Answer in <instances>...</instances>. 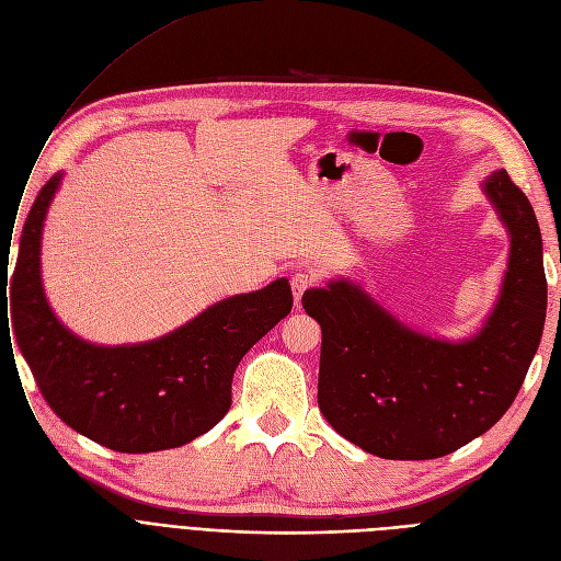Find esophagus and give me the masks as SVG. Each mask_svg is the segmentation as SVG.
Returning <instances> with one entry per match:
<instances>
[{
    "mask_svg": "<svg viewBox=\"0 0 561 561\" xmlns=\"http://www.w3.org/2000/svg\"><path fill=\"white\" fill-rule=\"evenodd\" d=\"M289 285H291V294H294V306H296V308H301L304 294H306L312 285H317V276H314L312 272H304V270H299V272H296V274L291 276Z\"/></svg>",
    "mask_w": 561,
    "mask_h": 561,
    "instance_id": "esophagus-1",
    "label": "esophagus"
}]
</instances>
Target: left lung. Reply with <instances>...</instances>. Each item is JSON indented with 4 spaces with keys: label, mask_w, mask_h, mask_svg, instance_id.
I'll return each instance as SVG.
<instances>
[{
    "label": "left lung",
    "mask_w": 561,
    "mask_h": 561,
    "mask_svg": "<svg viewBox=\"0 0 561 561\" xmlns=\"http://www.w3.org/2000/svg\"><path fill=\"white\" fill-rule=\"evenodd\" d=\"M480 187L507 228L510 255L499 299L473 335H425L348 278L301 299L321 325V414L382 459H435L484 435L514 403L539 348L548 285L535 210L505 170Z\"/></svg>",
    "instance_id": "8db88e82"
}]
</instances>
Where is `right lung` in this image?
Returning <instances> with one entry per match:
<instances>
[{
  "mask_svg": "<svg viewBox=\"0 0 561 561\" xmlns=\"http://www.w3.org/2000/svg\"><path fill=\"white\" fill-rule=\"evenodd\" d=\"M54 174L24 221L18 267L20 351L47 405L79 435L119 453H153L213 431L230 408V382L247 351L291 310V287L228 296L176 331L138 344L85 342L51 310L41 244Z\"/></svg>",
  "mask_w": 561,
  "mask_h": 561,
  "instance_id": "1",
  "label": "right lung"
}]
</instances>
